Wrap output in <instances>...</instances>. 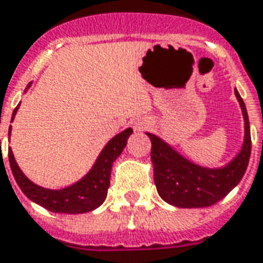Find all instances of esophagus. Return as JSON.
<instances>
[{
	"instance_id": "1",
	"label": "esophagus",
	"mask_w": 263,
	"mask_h": 263,
	"mask_svg": "<svg viewBox=\"0 0 263 263\" xmlns=\"http://www.w3.org/2000/svg\"><path fill=\"white\" fill-rule=\"evenodd\" d=\"M149 121L147 120H145V118H138V120H135L134 121V129H135L136 132H139V131H143V129H146V128L149 127Z\"/></svg>"
}]
</instances>
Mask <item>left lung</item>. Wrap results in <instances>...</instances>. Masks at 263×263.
<instances>
[{
	"label": "left lung",
	"instance_id": "obj_1",
	"mask_svg": "<svg viewBox=\"0 0 263 263\" xmlns=\"http://www.w3.org/2000/svg\"><path fill=\"white\" fill-rule=\"evenodd\" d=\"M244 117V142L240 153L222 168H205L180 156L158 136L149 134L152 140V163L154 183L160 197L179 208L210 207L229 194L241 180L251 154V132L246 105L234 89Z\"/></svg>",
	"mask_w": 263,
	"mask_h": 263
}]
</instances>
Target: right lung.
Returning a JSON list of instances; mask_svg holds the SVG:
<instances>
[{"instance_id":"obj_1","label":"right lung","mask_w":263,"mask_h":263,"mask_svg":"<svg viewBox=\"0 0 263 263\" xmlns=\"http://www.w3.org/2000/svg\"><path fill=\"white\" fill-rule=\"evenodd\" d=\"M27 88H30V85ZM19 105L13 110L12 120L15 117ZM11 134V128H9ZM132 134V128H127L125 131L120 132L100 152L99 157L93 164V167L83 179L76 182L74 185L67 186L65 189L51 190L35 185L27 176L22 172L12 150H8V157L11 164L12 174L15 176L16 183L19 185L22 192L27 197L37 203L38 205L47 208L52 212L60 214H84L95 210L105 201L107 196V189L110 186V174L116 158L123 153L127 140Z\"/></svg>"}]
</instances>
